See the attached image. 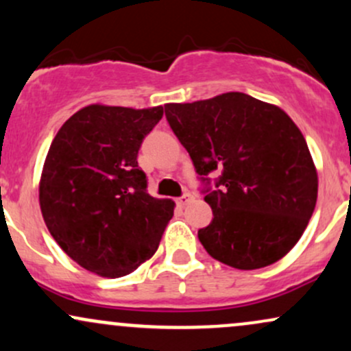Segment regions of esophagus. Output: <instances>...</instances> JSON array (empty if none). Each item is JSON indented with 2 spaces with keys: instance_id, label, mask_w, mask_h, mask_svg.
<instances>
[{
  "instance_id": "34e87169",
  "label": "esophagus",
  "mask_w": 351,
  "mask_h": 351,
  "mask_svg": "<svg viewBox=\"0 0 351 351\" xmlns=\"http://www.w3.org/2000/svg\"><path fill=\"white\" fill-rule=\"evenodd\" d=\"M193 199H195V198H193L191 193H184V195H181L178 198V204H180V206H186V204L191 203Z\"/></svg>"
}]
</instances>
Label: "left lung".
Returning a JSON list of instances; mask_svg holds the SVG:
<instances>
[{"instance_id":"1","label":"left lung","mask_w":351,"mask_h":351,"mask_svg":"<svg viewBox=\"0 0 351 351\" xmlns=\"http://www.w3.org/2000/svg\"><path fill=\"white\" fill-rule=\"evenodd\" d=\"M165 115L213 209L198 231L209 256L243 271L282 259L304 234L318 189L307 142L291 117L243 92L167 104ZM213 171H220L215 180Z\"/></svg>"}]
</instances>
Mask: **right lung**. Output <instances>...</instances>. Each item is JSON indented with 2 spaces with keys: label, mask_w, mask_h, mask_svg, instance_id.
<instances>
[{
  "label": "right lung",
  "mask_w": 351,
  "mask_h": 351,
  "mask_svg": "<svg viewBox=\"0 0 351 351\" xmlns=\"http://www.w3.org/2000/svg\"><path fill=\"white\" fill-rule=\"evenodd\" d=\"M162 117L163 107L88 106L52 140L39 183L44 223L87 271L127 276L158 249L175 203L148 195L136 156Z\"/></svg>",
  "instance_id": "add662e5"
}]
</instances>
